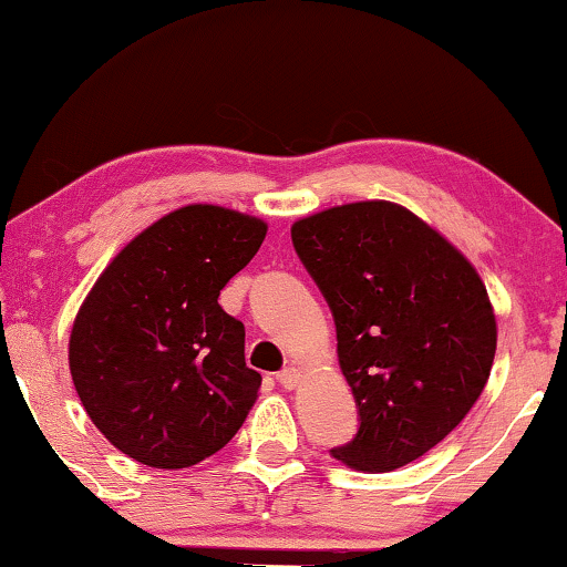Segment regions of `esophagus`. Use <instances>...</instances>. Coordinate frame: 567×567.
I'll use <instances>...</instances> for the list:
<instances>
[{"label":"esophagus","mask_w":567,"mask_h":567,"mask_svg":"<svg viewBox=\"0 0 567 567\" xmlns=\"http://www.w3.org/2000/svg\"><path fill=\"white\" fill-rule=\"evenodd\" d=\"M276 382L281 384L284 390H293V386H297V384L301 382V371H299V369H293V367L284 369V371H278V374H276Z\"/></svg>","instance_id":"34e87169"}]
</instances>
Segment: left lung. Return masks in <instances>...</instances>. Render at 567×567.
Instances as JSON below:
<instances>
[{"mask_svg": "<svg viewBox=\"0 0 567 567\" xmlns=\"http://www.w3.org/2000/svg\"><path fill=\"white\" fill-rule=\"evenodd\" d=\"M328 301L359 431L332 456L363 472L405 467L446 439L485 390L495 315L470 260L386 200L328 208L291 227Z\"/></svg>", "mask_w": 567, "mask_h": 567, "instance_id": "left-lung-1", "label": "left lung"}]
</instances>
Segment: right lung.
I'll list each match as a JSON object with an SVG mask.
<instances>
[{"mask_svg":"<svg viewBox=\"0 0 567 567\" xmlns=\"http://www.w3.org/2000/svg\"><path fill=\"white\" fill-rule=\"evenodd\" d=\"M221 206L162 216L115 255L76 315L69 369L100 433L131 460L183 470L231 441L262 377L219 293L266 239Z\"/></svg>","mask_w":567,"mask_h":567,"instance_id":"obj_1","label":"right lung"}]
</instances>
